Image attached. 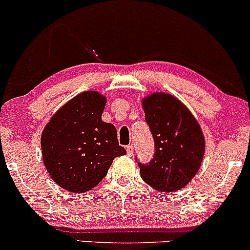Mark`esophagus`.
<instances>
[{"label": "esophagus", "mask_w": 250, "mask_h": 250, "mask_svg": "<svg viewBox=\"0 0 250 250\" xmlns=\"http://www.w3.org/2000/svg\"><path fill=\"white\" fill-rule=\"evenodd\" d=\"M126 151H127L128 156H132L134 153V146L133 145H128L127 148H126Z\"/></svg>", "instance_id": "esophagus-1"}]
</instances>
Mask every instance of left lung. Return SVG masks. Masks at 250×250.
<instances>
[{
	"mask_svg": "<svg viewBox=\"0 0 250 250\" xmlns=\"http://www.w3.org/2000/svg\"><path fill=\"white\" fill-rule=\"evenodd\" d=\"M143 109L155 153L149 163L138 162L142 180L162 192L182 189L203 162L205 139L200 126L182 102L162 92L146 98Z\"/></svg>",
	"mask_w": 250,
	"mask_h": 250,
	"instance_id": "left-lung-1",
	"label": "left lung"
}]
</instances>
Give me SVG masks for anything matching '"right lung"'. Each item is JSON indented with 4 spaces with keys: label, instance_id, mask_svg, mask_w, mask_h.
<instances>
[{
    "label": "right lung",
    "instance_id": "add662e5",
    "mask_svg": "<svg viewBox=\"0 0 250 250\" xmlns=\"http://www.w3.org/2000/svg\"><path fill=\"white\" fill-rule=\"evenodd\" d=\"M104 105L98 92H83L60 108L42 133L44 165L54 182L70 192L93 189L112 160L126 153L115 126L102 122Z\"/></svg>",
    "mask_w": 250,
    "mask_h": 250
}]
</instances>
